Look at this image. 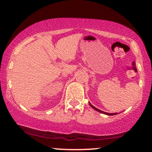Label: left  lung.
<instances>
[{"label": "left lung", "mask_w": 152, "mask_h": 152, "mask_svg": "<svg viewBox=\"0 0 152 152\" xmlns=\"http://www.w3.org/2000/svg\"><path fill=\"white\" fill-rule=\"evenodd\" d=\"M89 105H90V106H91V107L93 108V109H94V110H96V111H99V112L102 113V114L108 115V116H113V115H116V114H118V113H106V112H105V111H101L100 109H97V108L94 107V106L93 105H92V104H91L90 102H89Z\"/></svg>", "instance_id": "obj_1"}]
</instances>
